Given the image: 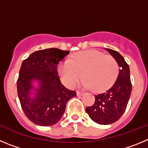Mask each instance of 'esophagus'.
Listing matches in <instances>:
<instances>
[{"label":"esophagus","instance_id":"1","mask_svg":"<svg viewBox=\"0 0 148 148\" xmlns=\"http://www.w3.org/2000/svg\"><path fill=\"white\" fill-rule=\"evenodd\" d=\"M77 96H82V94H83V92H80V91H78V90H77Z\"/></svg>","mask_w":148,"mask_h":148}]
</instances>
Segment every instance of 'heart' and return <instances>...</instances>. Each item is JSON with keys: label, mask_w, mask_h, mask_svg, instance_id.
<instances>
[{"label": "heart", "mask_w": 148, "mask_h": 148, "mask_svg": "<svg viewBox=\"0 0 148 148\" xmlns=\"http://www.w3.org/2000/svg\"><path fill=\"white\" fill-rule=\"evenodd\" d=\"M58 71L61 80L69 88H74L83 77L82 85L100 91L115 82L119 71L116 60L97 50L79 51L69 60L60 62Z\"/></svg>", "instance_id": "heart-1"}]
</instances>
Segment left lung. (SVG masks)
Segmentation results:
<instances>
[{
	"instance_id": "1",
	"label": "left lung",
	"mask_w": 148,
	"mask_h": 148,
	"mask_svg": "<svg viewBox=\"0 0 148 148\" xmlns=\"http://www.w3.org/2000/svg\"><path fill=\"white\" fill-rule=\"evenodd\" d=\"M106 49L116 60L120 69L114 85L95 95L94 105L86 109L90 119L100 125L112 124L122 116L126 110L132 89L128 64L119 52Z\"/></svg>"
}]
</instances>
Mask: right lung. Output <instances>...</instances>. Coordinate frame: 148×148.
<instances>
[{
	"mask_svg": "<svg viewBox=\"0 0 148 148\" xmlns=\"http://www.w3.org/2000/svg\"><path fill=\"white\" fill-rule=\"evenodd\" d=\"M69 54V51L51 48L34 51L23 61L17 81L18 98L25 115L35 125L51 126L58 123L68 101L77 95L76 91L61 83L58 75V63ZM34 79L39 81L40 87L32 98L31 82Z\"/></svg>",
	"mask_w": 148,
	"mask_h": 148,
	"instance_id": "right-lung-1",
	"label": "right lung"
}]
</instances>
